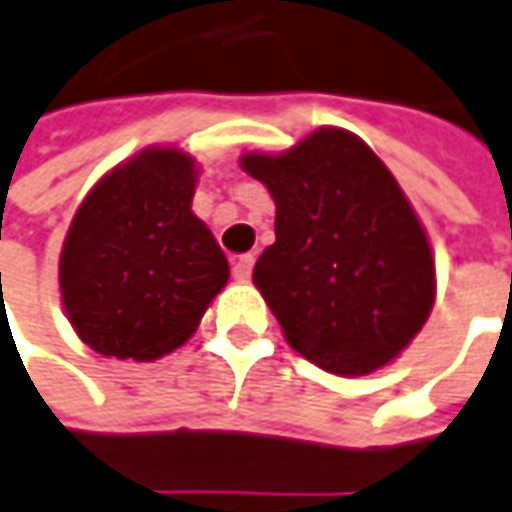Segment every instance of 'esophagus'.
Returning a JSON list of instances; mask_svg holds the SVG:
<instances>
[{"label": "esophagus", "instance_id": "esophagus-1", "mask_svg": "<svg viewBox=\"0 0 512 512\" xmlns=\"http://www.w3.org/2000/svg\"><path fill=\"white\" fill-rule=\"evenodd\" d=\"M253 262H256V259H253L250 253H248V256H239V259L234 262L231 273H234V278L239 281V284H245V281L250 278V273H253Z\"/></svg>", "mask_w": 512, "mask_h": 512}]
</instances>
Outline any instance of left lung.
Here are the masks:
<instances>
[{"mask_svg":"<svg viewBox=\"0 0 512 512\" xmlns=\"http://www.w3.org/2000/svg\"><path fill=\"white\" fill-rule=\"evenodd\" d=\"M239 167L276 203V242L253 284L284 340L317 368L368 376L390 365L435 306L424 222L384 161L345 128H317Z\"/></svg>","mask_w":512,"mask_h":512,"instance_id":"obj_1","label":"left lung"}]
</instances>
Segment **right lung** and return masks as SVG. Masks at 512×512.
Instances as JSON below:
<instances>
[{"instance_id": "add662e5", "label": "right lung", "mask_w": 512, "mask_h": 512, "mask_svg": "<svg viewBox=\"0 0 512 512\" xmlns=\"http://www.w3.org/2000/svg\"><path fill=\"white\" fill-rule=\"evenodd\" d=\"M197 178L192 155L155 144L108 169L74 211L58 262L61 303L102 357H167L228 284V259L192 211Z\"/></svg>"}]
</instances>
